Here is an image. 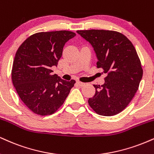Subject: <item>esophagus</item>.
<instances>
[{
  "instance_id": "34e87169",
  "label": "esophagus",
  "mask_w": 154,
  "mask_h": 154,
  "mask_svg": "<svg viewBox=\"0 0 154 154\" xmlns=\"http://www.w3.org/2000/svg\"><path fill=\"white\" fill-rule=\"evenodd\" d=\"M77 84H78L80 87H83V86H85V83L80 82V81H77Z\"/></svg>"
}]
</instances>
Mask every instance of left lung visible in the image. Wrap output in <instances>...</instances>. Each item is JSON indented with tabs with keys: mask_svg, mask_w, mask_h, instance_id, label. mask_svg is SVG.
I'll use <instances>...</instances> for the list:
<instances>
[{
	"mask_svg": "<svg viewBox=\"0 0 154 154\" xmlns=\"http://www.w3.org/2000/svg\"><path fill=\"white\" fill-rule=\"evenodd\" d=\"M77 33L91 44L97 59V67L107 74L104 84L94 85L95 94L89 98V105L100 116L119 113L134 97L143 77L134 46L118 31L92 29Z\"/></svg>",
	"mask_w": 154,
	"mask_h": 154,
	"instance_id": "1",
	"label": "left lung"
}]
</instances>
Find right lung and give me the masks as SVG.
Returning a JSON list of instances; mask_svg holds the SVG:
<instances>
[{
    "label": "right lung",
    "mask_w": 154,
    "mask_h": 154,
    "mask_svg": "<svg viewBox=\"0 0 154 154\" xmlns=\"http://www.w3.org/2000/svg\"><path fill=\"white\" fill-rule=\"evenodd\" d=\"M69 31L40 32L31 35L18 48L11 72L18 96L33 112L48 116L62 106L75 80L66 81L54 74L66 42L75 36Z\"/></svg>",
    "instance_id": "obj_1"
}]
</instances>
